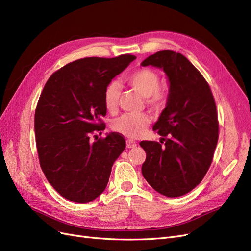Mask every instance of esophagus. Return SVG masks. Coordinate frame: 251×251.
<instances>
[{"label":"esophagus","mask_w":251,"mask_h":251,"mask_svg":"<svg viewBox=\"0 0 251 251\" xmlns=\"http://www.w3.org/2000/svg\"><path fill=\"white\" fill-rule=\"evenodd\" d=\"M126 146H127V148H129V149H131V148H135L137 146V144H136V142H134L132 140H128L126 142Z\"/></svg>","instance_id":"obj_1"}]
</instances>
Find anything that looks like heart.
Segmentation results:
<instances>
[{
  "label": "heart",
  "instance_id": "obj_1",
  "mask_svg": "<svg viewBox=\"0 0 251 251\" xmlns=\"http://www.w3.org/2000/svg\"><path fill=\"white\" fill-rule=\"evenodd\" d=\"M126 82L137 93L145 97L147 105L154 109H162L168 103V93L160 86L159 74L150 68H140L126 77ZM121 95L120 87L117 82L108 83L104 91V105L109 113L118 109ZM150 124V117L146 113L124 114L117 118L111 127L114 130L129 138L140 137Z\"/></svg>",
  "mask_w": 251,
  "mask_h": 251
}]
</instances>
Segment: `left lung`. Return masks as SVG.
I'll return each instance as SVG.
<instances>
[{"label": "left lung", "mask_w": 251, "mask_h": 251, "mask_svg": "<svg viewBox=\"0 0 251 251\" xmlns=\"http://www.w3.org/2000/svg\"><path fill=\"white\" fill-rule=\"evenodd\" d=\"M149 65L163 69L170 90L153 126L162 140L140 144L147 154L142 173L157 192L177 198L196 188L212 163L219 130L216 104L205 77L180 52L157 51L142 62Z\"/></svg>", "instance_id": "obj_1"}]
</instances>
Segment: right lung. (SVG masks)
Listing matches in <instances>:
<instances>
[{"mask_svg": "<svg viewBox=\"0 0 251 251\" xmlns=\"http://www.w3.org/2000/svg\"><path fill=\"white\" fill-rule=\"evenodd\" d=\"M136 57L83 58L51 74L35 110V137L41 170L61 196L74 202L92 201L104 191L111 168L126 147L122 135L103 138L104 91Z\"/></svg>", "mask_w": 251, "mask_h": 251, "instance_id": "obj_1", "label": "right lung"}]
</instances>
